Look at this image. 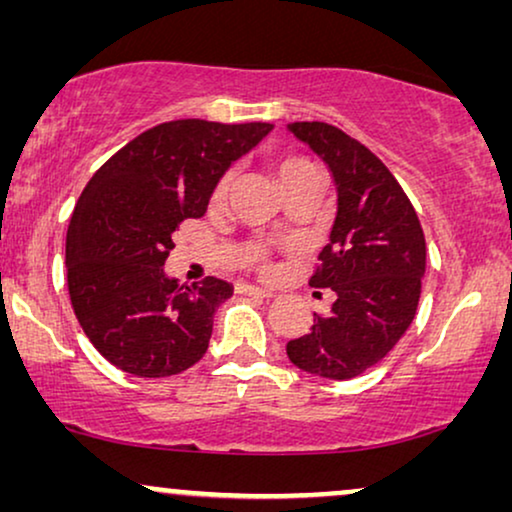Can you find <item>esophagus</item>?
<instances>
[{
	"label": "esophagus",
	"instance_id": "esophagus-1",
	"mask_svg": "<svg viewBox=\"0 0 512 512\" xmlns=\"http://www.w3.org/2000/svg\"><path fill=\"white\" fill-rule=\"evenodd\" d=\"M237 289H240L242 293H247V296H256V298H272V296H275L272 291L261 289V286H251V284H242V286H237Z\"/></svg>",
	"mask_w": 512,
	"mask_h": 512
}]
</instances>
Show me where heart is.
<instances>
[{"label":"heart","instance_id":"b5f03b06","mask_svg":"<svg viewBox=\"0 0 512 512\" xmlns=\"http://www.w3.org/2000/svg\"><path fill=\"white\" fill-rule=\"evenodd\" d=\"M270 165H272V172L277 174L279 186H282L284 191L289 186L298 184V181L317 177V167H314L312 160H307L305 156H298V153H275V156L270 158ZM230 186H233V172H223L221 177L214 181L212 193H209V205L221 207L223 202L228 200ZM251 263H254V268L258 272H263V275H268L272 270L270 256L263 247L251 249Z\"/></svg>","mask_w":512,"mask_h":512}]
</instances>
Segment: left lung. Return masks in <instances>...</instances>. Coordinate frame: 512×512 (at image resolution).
<instances>
[{
	"label": "left lung",
	"mask_w": 512,
	"mask_h": 512,
	"mask_svg": "<svg viewBox=\"0 0 512 512\" xmlns=\"http://www.w3.org/2000/svg\"><path fill=\"white\" fill-rule=\"evenodd\" d=\"M289 130L331 170L338 214L310 277L314 289L335 293V303L328 314L314 312L312 328L286 342V354L307 373L349 380L382 361L415 319L424 230L394 174L361 142L319 121Z\"/></svg>",
	"instance_id": "8db88e82"
}]
</instances>
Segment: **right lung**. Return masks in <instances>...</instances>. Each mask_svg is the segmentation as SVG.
<instances>
[{
	"label": "right lung",
	"instance_id": "add662e5",
	"mask_svg": "<svg viewBox=\"0 0 512 512\" xmlns=\"http://www.w3.org/2000/svg\"><path fill=\"white\" fill-rule=\"evenodd\" d=\"M270 123H160L116 151L83 188L67 228V289L83 333L111 366L167 377L207 352L223 279L165 275L172 233L205 214L214 181Z\"/></svg>",
	"mask_w": 512,
	"mask_h": 512
}]
</instances>
